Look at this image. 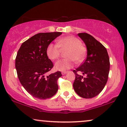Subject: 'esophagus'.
I'll return each mask as SVG.
<instances>
[{
	"instance_id": "obj_1",
	"label": "esophagus",
	"mask_w": 127,
	"mask_h": 127,
	"mask_svg": "<svg viewBox=\"0 0 127 127\" xmlns=\"http://www.w3.org/2000/svg\"><path fill=\"white\" fill-rule=\"evenodd\" d=\"M67 72H68L67 71H64L62 72V75H65V74H66Z\"/></svg>"
}]
</instances>
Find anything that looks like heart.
I'll return each mask as SVG.
<instances>
[{
	"mask_svg": "<svg viewBox=\"0 0 127 127\" xmlns=\"http://www.w3.org/2000/svg\"><path fill=\"white\" fill-rule=\"evenodd\" d=\"M60 49L67 50L65 56L67 58L57 61L55 68L59 71H65L73 66L75 61L81 63L85 58L87 49L77 37L68 36L57 40V44L50 43L46 48V55L48 58L55 60L59 57Z\"/></svg>",
	"mask_w": 127,
	"mask_h": 127,
	"instance_id": "1",
	"label": "heart"
}]
</instances>
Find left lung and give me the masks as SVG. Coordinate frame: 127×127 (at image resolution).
<instances>
[{
	"instance_id": "8db88e82",
	"label": "left lung",
	"mask_w": 127,
	"mask_h": 127,
	"mask_svg": "<svg viewBox=\"0 0 127 127\" xmlns=\"http://www.w3.org/2000/svg\"><path fill=\"white\" fill-rule=\"evenodd\" d=\"M85 43L87 56L85 62L73 70L75 78L73 88L79 96L90 99L95 97L105 87L109 77L110 60L107 50L100 42L87 33H79ZM82 72L86 77L77 74Z\"/></svg>"
}]
</instances>
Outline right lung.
<instances>
[{"label":"right lung","mask_w":127,"mask_h":127,"mask_svg":"<svg viewBox=\"0 0 127 127\" xmlns=\"http://www.w3.org/2000/svg\"><path fill=\"white\" fill-rule=\"evenodd\" d=\"M62 33H37L23 42L17 54L15 65L20 83L30 94L38 99L52 97L58 90L57 81L62 76L61 72L45 76L53 67L46 55V48Z\"/></svg>","instance_id":"1"}]
</instances>
